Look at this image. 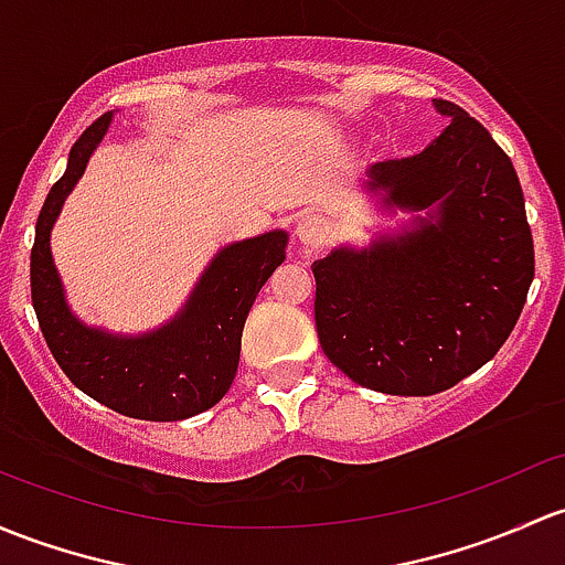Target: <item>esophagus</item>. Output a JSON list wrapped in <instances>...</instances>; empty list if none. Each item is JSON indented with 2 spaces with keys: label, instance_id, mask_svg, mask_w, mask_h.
<instances>
[{
  "label": "esophagus",
  "instance_id": "34e87169",
  "mask_svg": "<svg viewBox=\"0 0 565 565\" xmlns=\"http://www.w3.org/2000/svg\"><path fill=\"white\" fill-rule=\"evenodd\" d=\"M295 233H298L302 246L319 248L324 243V237H328V222L319 213H302Z\"/></svg>",
  "mask_w": 565,
  "mask_h": 565
}]
</instances>
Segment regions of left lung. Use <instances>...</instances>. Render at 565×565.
<instances>
[{"label": "left lung", "instance_id": "1", "mask_svg": "<svg viewBox=\"0 0 565 565\" xmlns=\"http://www.w3.org/2000/svg\"><path fill=\"white\" fill-rule=\"evenodd\" d=\"M417 157L371 168L387 203L438 222L335 248L311 265L322 352L352 382L387 395H436L490 362L518 324L533 270V235L512 159L460 105Z\"/></svg>", "mask_w": 565, "mask_h": 565}]
</instances>
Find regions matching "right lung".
<instances>
[{
  "mask_svg": "<svg viewBox=\"0 0 565 565\" xmlns=\"http://www.w3.org/2000/svg\"><path fill=\"white\" fill-rule=\"evenodd\" d=\"M108 124L105 113L86 127L70 151L67 173L47 192L29 263L32 306L53 360L75 387L124 417L175 423L211 408L233 384L243 324L263 284L287 259V235L267 233L224 248L181 317L151 335L113 338L83 328L64 306L47 235Z\"/></svg>",
  "mask_w": 565,
  "mask_h": 565,
  "instance_id": "1",
  "label": "right lung"
}]
</instances>
